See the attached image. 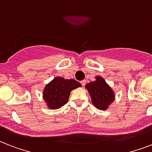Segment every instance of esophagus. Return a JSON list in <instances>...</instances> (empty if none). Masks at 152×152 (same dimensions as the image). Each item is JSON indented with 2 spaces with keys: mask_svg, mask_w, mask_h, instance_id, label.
<instances>
[{
  "mask_svg": "<svg viewBox=\"0 0 152 152\" xmlns=\"http://www.w3.org/2000/svg\"><path fill=\"white\" fill-rule=\"evenodd\" d=\"M81 84H82V86L83 87H84V85L86 84V80H82L81 81Z\"/></svg>",
  "mask_w": 152,
  "mask_h": 152,
  "instance_id": "obj_1",
  "label": "esophagus"
}]
</instances>
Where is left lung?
I'll list each match as a JSON object with an SVG mask.
<instances>
[{
    "instance_id": "1",
    "label": "left lung",
    "mask_w": 152,
    "mask_h": 152,
    "mask_svg": "<svg viewBox=\"0 0 152 152\" xmlns=\"http://www.w3.org/2000/svg\"><path fill=\"white\" fill-rule=\"evenodd\" d=\"M85 88L91 99V102L100 110H106L115 100V93L103 77L95 76V80L86 84Z\"/></svg>"
}]
</instances>
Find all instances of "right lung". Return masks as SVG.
Segmentation results:
<instances>
[{
	"instance_id": "1",
	"label": "right lung",
	"mask_w": 152,
	"mask_h": 152,
	"mask_svg": "<svg viewBox=\"0 0 152 152\" xmlns=\"http://www.w3.org/2000/svg\"><path fill=\"white\" fill-rule=\"evenodd\" d=\"M81 83L73 79L67 80L57 76L45 86L42 99L46 103V107L57 110L68 102L70 93L72 90L81 87Z\"/></svg>"
}]
</instances>
